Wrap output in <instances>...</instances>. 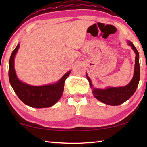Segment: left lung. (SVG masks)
Instances as JSON below:
<instances>
[{"label":"left lung","mask_w":147,"mask_h":147,"mask_svg":"<svg viewBox=\"0 0 147 147\" xmlns=\"http://www.w3.org/2000/svg\"><path fill=\"white\" fill-rule=\"evenodd\" d=\"M128 45L131 47V49L136 53L135 67L133 78L127 86L118 88H108L106 89H96L93 86L90 78L86 74L89 85L93 89V94L96 99L102 102L111 106H118L128 100L134 93H135L138 88L139 80H140V67L139 62V53L138 50L131 42L128 41Z\"/></svg>","instance_id":"1"}]
</instances>
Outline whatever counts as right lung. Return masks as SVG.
Segmentation results:
<instances>
[{
    "instance_id": "1",
    "label": "right lung",
    "mask_w": 147,
    "mask_h": 147,
    "mask_svg": "<svg viewBox=\"0 0 147 147\" xmlns=\"http://www.w3.org/2000/svg\"><path fill=\"white\" fill-rule=\"evenodd\" d=\"M19 48V44L12 52L9 61V80L12 88L23 103L36 108H48L55 104L61 98L64 89V83L71 71L65 74L54 84L34 86L22 82L16 75L14 68V58Z\"/></svg>"
}]
</instances>
